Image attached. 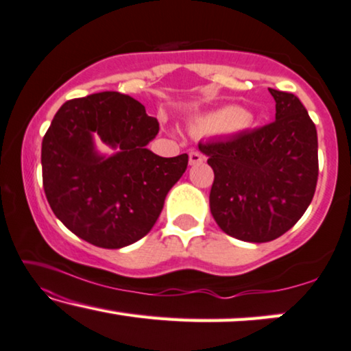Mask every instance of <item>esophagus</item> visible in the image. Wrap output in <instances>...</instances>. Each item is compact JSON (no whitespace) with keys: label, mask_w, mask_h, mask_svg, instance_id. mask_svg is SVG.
<instances>
[{"label":"esophagus","mask_w":351,"mask_h":351,"mask_svg":"<svg viewBox=\"0 0 351 351\" xmlns=\"http://www.w3.org/2000/svg\"><path fill=\"white\" fill-rule=\"evenodd\" d=\"M204 160H205V156L202 154V152L195 151V149H192V151L189 152V164H191V165L200 164V162H204Z\"/></svg>","instance_id":"obj_1"}]
</instances>
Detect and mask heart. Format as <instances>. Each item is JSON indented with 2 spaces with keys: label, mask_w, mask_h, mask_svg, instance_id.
Instances as JSON below:
<instances>
[{
  "label": "heart",
  "mask_w": 351,
  "mask_h": 351,
  "mask_svg": "<svg viewBox=\"0 0 351 351\" xmlns=\"http://www.w3.org/2000/svg\"><path fill=\"white\" fill-rule=\"evenodd\" d=\"M248 114L240 108L229 106L211 114L199 117L195 121L194 128L200 133H232L243 128Z\"/></svg>",
  "instance_id": "obj_1"
}]
</instances>
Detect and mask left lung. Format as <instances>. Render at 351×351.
Returning <instances> with one entry per match:
<instances>
[{
    "instance_id": "obj_1",
    "label": "left lung",
    "mask_w": 351,
    "mask_h": 351,
    "mask_svg": "<svg viewBox=\"0 0 351 351\" xmlns=\"http://www.w3.org/2000/svg\"><path fill=\"white\" fill-rule=\"evenodd\" d=\"M269 92L274 122L199 143L215 171L211 215L227 235L253 243L278 239L298 223L318 181L317 127L298 97Z\"/></svg>"
}]
</instances>
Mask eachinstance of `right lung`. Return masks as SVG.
<instances>
[{
	"instance_id": "right-lung-1",
	"label": "right lung",
	"mask_w": 351,
	"mask_h": 351,
	"mask_svg": "<svg viewBox=\"0 0 351 351\" xmlns=\"http://www.w3.org/2000/svg\"><path fill=\"white\" fill-rule=\"evenodd\" d=\"M157 133V119L124 93H92L62 105L41 149L43 186L53 215L100 248H124L143 239L189 159L147 149ZM93 136L117 154L98 155Z\"/></svg>"
}]
</instances>
